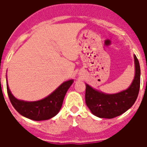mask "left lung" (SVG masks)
I'll use <instances>...</instances> for the list:
<instances>
[{
    "label": "left lung",
    "instance_id": "left-lung-1",
    "mask_svg": "<svg viewBox=\"0 0 147 147\" xmlns=\"http://www.w3.org/2000/svg\"><path fill=\"white\" fill-rule=\"evenodd\" d=\"M135 74L132 83L125 90L114 94H106L85 84V103L94 116L100 118H114L120 116L132 107L139 94L140 67L136 55Z\"/></svg>",
    "mask_w": 147,
    "mask_h": 147
}]
</instances>
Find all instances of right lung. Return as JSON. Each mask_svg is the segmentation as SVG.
<instances>
[{"label": "right lung", "mask_w": 147, "mask_h": 147, "mask_svg": "<svg viewBox=\"0 0 147 147\" xmlns=\"http://www.w3.org/2000/svg\"><path fill=\"white\" fill-rule=\"evenodd\" d=\"M73 82V79L65 81L48 96L36 101H26L15 98L9 88L7 80V90L13 107L20 114L33 121H46L59 112L65 95Z\"/></svg>", "instance_id": "obj_1"}]
</instances>
